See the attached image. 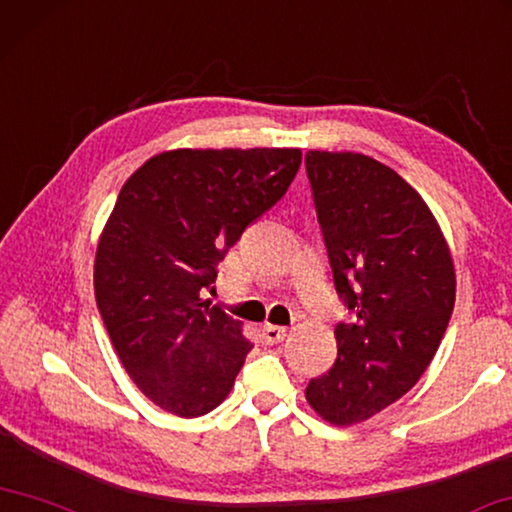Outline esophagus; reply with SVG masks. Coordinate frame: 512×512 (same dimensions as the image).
<instances>
[{
	"label": "esophagus",
	"mask_w": 512,
	"mask_h": 512,
	"mask_svg": "<svg viewBox=\"0 0 512 512\" xmlns=\"http://www.w3.org/2000/svg\"><path fill=\"white\" fill-rule=\"evenodd\" d=\"M262 335L266 339V344H278V342H282V339L287 337V328L271 326V323H266L264 330H262Z\"/></svg>",
	"instance_id": "obj_1"
}]
</instances>
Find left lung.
I'll list each match as a JSON object with an SVG mask.
<instances>
[{
  "instance_id": "obj_1",
  "label": "left lung",
  "mask_w": 512,
  "mask_h": 512,
  "mask_svg": "<svg viewBox=\"0 0 512 512\" xmlns=\"http://www.w3.org/2000/svg\"><path fill=\"white\" fill-rule=\"evenodd\" d=\"M316 216L339 296L353 310L335 328L337 360L305 389L332 426L367 421L417 385L456 300L449 243L426 200L360 152L305 154Z\"/></svg>"
}]
</instances>
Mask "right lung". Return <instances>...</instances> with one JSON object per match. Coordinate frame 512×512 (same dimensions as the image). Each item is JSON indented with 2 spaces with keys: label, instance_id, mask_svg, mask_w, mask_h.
Returning <instances> with one entry per match:
<instances>
[{
  "label": "right lung",
  "instance_id": "add662e5",
  "mask_svg": "<svg viewBox=\"0 0 512 512\" xmlns=\"http://www.w3.org/2000/svg\"><path fill=\"white\" fill-rule=\"evenodd\" d=\"M300 159L298 148H177L120 189L97 241L95 300L129 378L161 410L200 417L230 394L253 344L200 291Z\"/></svg>",
  "mask_w": 512,
  "mask_h": 512
}]
</instances>
